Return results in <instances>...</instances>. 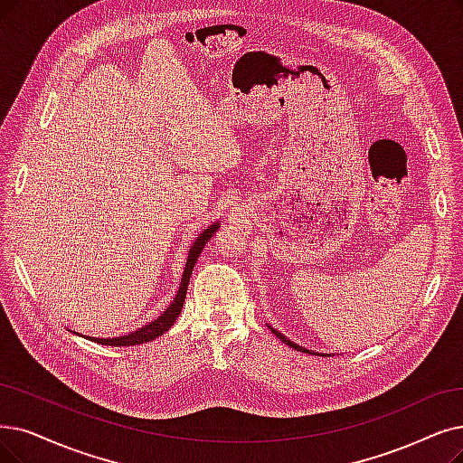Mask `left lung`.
<instances>
[{
    "instance_id": "obj_1",
    "label": "left lung",
    "mask_w": 463,
    "mask_h": 463,
    "mask_svg": "<svg viewBox=\"0 0 463 463\" xmlns=\"http://www.w3.org/2000/svg\"><path fill=\"white\" fill-rule=\"evenodd\" d=\"M268 328L273 332V335L277 336V338H279L283 344H287V345H290V347H294L296 351H306V354H316V351H311V349H306V347H302V345H298V344H296V342H290L285 335H281V332L279 330H277V328H273L271 325H268ZM319 355V354H317ZM323 355H330V354H323Z\"/></svg>"
}]
</instances>
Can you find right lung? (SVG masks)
Masks as SVG:
<instances>
[{
	"instance_id": "add662e5",
	"label": "right lung",
	"mask_w": 463,
	"mask_h": 463,
	"mask_svg": "<svg viewBox=\"0 0 463 463\" xmlns=\"http://www.w3.org/2000/svg\"><path fill=\"white\" fill-rule=\"evenodd\" d=\"M220 228V222H214V224H211L207 230H203L199 233V237L195 239V243L190 247L188 250V260H186V268H184V273H182V279H180V287H178V292L175 296V300L171 302V306L165 309L161 316L154 321H150L147 325L128 332V335H123V336H116V338H90V336H85L92 342L97 344H102V345H114V347H121V345H138V344H144V342H152L156 340L157 336H161L163 332H167L176 317L180 316L182 311V306H184V300H186V292H188V285H190V277H192V271H194V266L197 262V258L201 254V250L205 249L209 239L214 235V232ZM73 335L78 336H83L80 335V332H73Z\"/></svg>"
}]
</instances>
